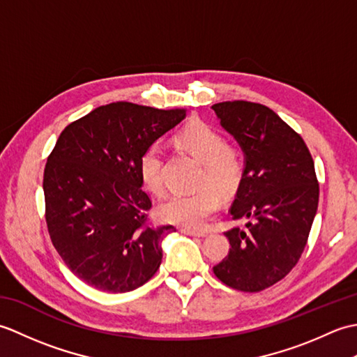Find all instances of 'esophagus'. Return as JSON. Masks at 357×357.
<instances>
[{
  "label": "esophagus",
  "instance_id": "1",
  "mask_svg": "<svg viewBox=\"0 0 357 357\" xmlns=\"http://www.w3.org/2000/svg\"><path fill=\"white\" fill-rule=\"evenodd\" d=\"M181 231H183L184 234H188V236H198V238H202L206 236V231H201V230H193V229H181Z\"/></svg>",
  "mask_w": 357,
  "mask_h": 357
}]
</instances>
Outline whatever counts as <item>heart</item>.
<instances>
[{"mask_svg":"<svg viewBox=\"0 0 357 357\" xmlns=\"http://www.w3.org/2000/svg\"><path fill=\"white\" fill-rule=\"evenodd\" d=\"M178 141L190 153L202 161L198 185L193 192H174L159 204V215L167 222L198 227L219 207V196L236 190L244 174V155L239 147L227 144L225 136L206 121H193L178 135ZM138 173L142 185L149 192H164L162 150L158 144L144 149L138 161Z\"/></svg>","mask_w":357,"mask_h":357,"instance_id":"heart-1","label":"heart"}]
</instances>
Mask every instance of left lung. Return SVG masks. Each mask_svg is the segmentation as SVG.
<instances>
[{"instance_id":"obj_1","label":"left lung","mask_w":357,"mask_h":357,"mask_svg":"<svg viewBox=\"0 0 357 357\" xmlns=\"http://www.w3.org/2000/svg\"><path fill=\"white\" fill-rule=\"evenodd\" d=\"M245 155L230 207L245 227L225 231L230 250L213 267L234 290L257 293L284 279L301 259L319 202L312 153L271 109L250 101L211 105Z\"/></svg>"}]
</instances>
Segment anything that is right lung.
Wrapping results in <instances>:
<instances>
[{
  "label": "right lung",
  "instance_id": "1",
  "mask_svg": "<svg viewBox=\"0 0 357 357\" xmlns=\"http://www.w3.org/2000/svg\"><path fill=\"white\" fill-rule=\"evenodd\" d=\"M185 118L132 102L101 105L59 135L44 169L45 222L75 276L98 290L132 291L162 261L173 225H153L138 161L144 149Z\"/></svg>",
  "mask_w": 357,
  "mask_h": 357
}]
</instances>
